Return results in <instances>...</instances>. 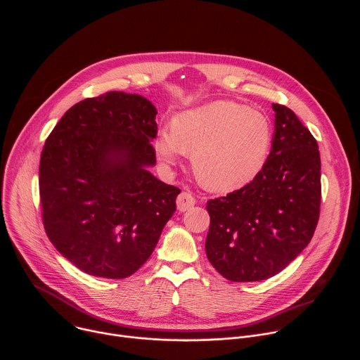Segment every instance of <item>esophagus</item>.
I'll return each instance as SVG.
<instances>
[{"mask_svg":"<svg viewBox=\"0 0 360 360\" xmlns=\"http://www.w3.org/2000/svg\"><path fill=\"white\" fill-rule=\"evenodd\" d=\"M195 205V198L192 193L189 192H182L179 193V196L176 198V207L181 212H185L188 210H191Z\"/></svg>","mask_w":360,"mask_h":360,"instance_id":"1","label":"esophagus"}]
</instances>
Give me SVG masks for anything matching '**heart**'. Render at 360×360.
Returning a JSON list of instances; mask_svg holds the SVG:
<instances>
[{
  "mask_svg": "<svg viewBox=\"0 0 360 360\" xmlns=\"http://www.w3.org/2000/svg\"><path fill=\"white\" fill-rule=\"evenodd\" d=\"M272 138L274 127L266 114L219 99L178 114L172 127L158 131L155 150L165 167L192 152L199 184L214 192H231L262 171Z\"/></svg>",
  "mask_w": 360,
  "mask_h": 360,
  "instance_id": "obj_1",
  "label": "heart"
}]
</instances>
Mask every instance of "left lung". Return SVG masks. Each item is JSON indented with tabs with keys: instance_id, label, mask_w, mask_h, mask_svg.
<instances>
[{
	"instance_id": "left-lung-1",
	"label": "left lung",
	"mask_w": 360,
	"mask_h": 360,
	"mask_svg": "<svg viewBox=\"0 0 360 360\" xmlns=\"http://www.w3.org/2000/svg\"><path fill=\"white\" fill-rule=\"evenodd\" d=\"M275 131L262 171L243 188L208 200L205 250L232 282H255L283 271L311 242L319 219L321 155L295 112L272 104Z\"/></svg>"
}]
</instances>
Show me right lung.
I'll return each mask as SVG.
<instances>
[{"instance_id":"add662e5","label":"right lung","mask_w":360,"mask_h":360,"mask_svg":"<svg viewBox=\"0 0 360 360\" xmlns=\"http://www.w3.org/2000/svg\"><path fill=\"white\" fill-rule=\"evenodd\" d=\"M157 108L138 94L107 92L71 107L45 141L39 196L45 232L82 272L135 274L176 211V186L157 164Z\"/></svg>"}]
</instances>
